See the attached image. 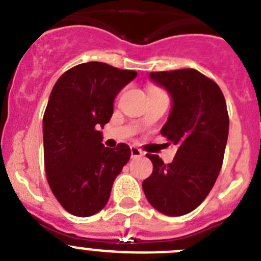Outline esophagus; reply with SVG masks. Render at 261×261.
Returning a JSON list of instances; mask_svg holds the SVG:
<instances>
[{
	"instance_id": "esophagus-1",
	"label": "esophagus",
	"mask_w": 261,
	"mask_h": 261,
	"mask_svg": "<svg viewBox=\"0 0 261 261\" xmlns=\"http://www.w3.org/2000/svg\"><path fill=\"white\" fill-rule=\"evenodd\" d=\"M143 152L141 151L140 149H138V147H136V146H132L130 147V156L133 158V159H137V158H141V156H143Z\"/></svg>"
}]
</instances>
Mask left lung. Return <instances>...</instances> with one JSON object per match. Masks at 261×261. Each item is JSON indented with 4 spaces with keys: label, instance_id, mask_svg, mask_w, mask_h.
I'll return each mask as SVG.
<instances>
[{
    "label": "left lung",
    "instance_id": "obj_1",
    "mask_svg": "<svg viewBox=\"0 0 261 261\" xmlns=\"http://www.w3.org/2000/svg\"><path fill=\"white\" fill-rule=\"evenodd\" d=\"M149 79L171 95V111L160 133L177 151L169 164L146 155L152 173L142 189L155 210L182 216L205 199L221 169L229 135L225 98L215 81L194 68L150 72Z\"/></svg>",
    "mask_w": 261,
    "mask_h": 261
}]
</instances>
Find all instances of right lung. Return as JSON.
I'll return each mask as SVG.
<instances>
[{
  "mask_svg": "<svg viewBox=\"0 0 261 261\" xmlns=\"http://www.w3.org/2000/svg\"><path fill=\"white\" fill-rule=\"evenodd\" d=\"M136 76V71L88 62L64 72L50 93L42 119L45 172L53 194L75 216L103 208L130 158L125 143L105 147L99 128L111 119L116 95Z\"/></svg>",
  "mask_w": 261,
  "mask_h": 261,
  "instance_id": "obj_1",
  "label": "right lung"
}]
</instances>
